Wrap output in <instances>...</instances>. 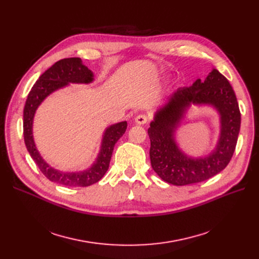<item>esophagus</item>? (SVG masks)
Returning a JSON list of instances; mask_svg holds the SVG:
<instances>
[{"label": "esophagus", "mask_w": 259, "mask_h": 259, "mask_svg": "<svg viewBox=\"0 0 259 259\" xmlns=\"http://www.w3.org/2000/svg\"><path fill=\"white\" fill-rule=\"evenodd\" d=\"M148 120H149V117L146 114H140L135 117V122H137L138 125H144Z\"/></svg>", "instance_id": "1"}]
</instances>
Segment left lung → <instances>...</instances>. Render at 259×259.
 <instances>
[{"label": "left lung", "instance_id": "8db88e82", "mask_svg": "<svg viewBox=\"0 0 259 259\" xmlns=\"http://www.w3.org/2000/svg\"><path fill=\"white\" fill-rule=\"evenodd\" d=\"M191 103L212 104L221 114L219 143L205 158H188L175 143L174 132ZM239 129L240 111L235 92L229 80L213 69L205 81L197 79L192 86L175 91L155 113L148 129L151 166L162 181L175 186L207 181L228 166L235 151Z\"/></svg>", "mask_w": 259, "mask_h": 259}]
</instances>
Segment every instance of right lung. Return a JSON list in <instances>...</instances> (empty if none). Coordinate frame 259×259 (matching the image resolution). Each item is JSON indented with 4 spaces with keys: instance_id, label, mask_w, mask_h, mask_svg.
I'll return each instance as SVG.
<instances>
[{
    "instance_id": "add662e5",
    "label": "right lung",
    "mask_w": 259,
    "mask_h": 259,
    "mask_svg": "<svg viewBox=\"0 0 259 259\" xmlns=\"http://www.w3.org/2000/svg\"><path fill=\"white\" fill-rule=\"evenodd\" d=\"M93 80V73L83 65L79 58H68L58 61L38 77L31 88L26 104L23 115V134L27 150L35 161L38 169L46 178L63 186L70 187H88L98 183L109 168L113 148L115 143L122 137L127 129V121H120L106 129L103 138L101 152L97 161L91 168L80 172H61L51 168L40 157L37 152L32 135V121L36 108L46 97L69 83L88 84Z\"/></svg>"
}]
</instances>
